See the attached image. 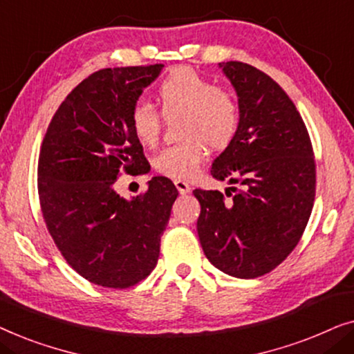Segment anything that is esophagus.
<instances>
[{
	"instance_id": "1",
	"label": "esophagus",
	"mask_w": 354,
	"mask_h": 354,
	"mask_svg": "<svg viewBox=\"0 0 354 354\" xmlns=\"http://www.w3.org/2000/svg\"><path fill=\"white\" fill-rule=\"evenodd\" d=\"M174 183H176L177 190H178V193H180V195H187V193L192 190V185L185 180H174Z\"/></svg>"
}]
</instances>
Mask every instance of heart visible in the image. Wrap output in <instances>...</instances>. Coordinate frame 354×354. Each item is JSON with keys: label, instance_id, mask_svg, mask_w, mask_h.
<instances>
[{"label": "heart", "instance_id": "obj_1", "mask_svg": "<svg viewBox=\"0 0 354 354\" xmlns=\"http://www.w3.org/2000/svg\"><path fill=\"white\" fill-rule=\"evenodd\" d=\"M156 101L166 119L180 115L177 133L183 138L153 158L154 171L164 177L188 180L207 158L209 148L224 151L239 135V101L230 91L219 88L190 67L169 72L156 86ZM160 115L147 101H137L130 109V129L145 147L158 143L162 129Z\"/></svg>", "mask_w": 354, "mask_h": 354}]
</instances>
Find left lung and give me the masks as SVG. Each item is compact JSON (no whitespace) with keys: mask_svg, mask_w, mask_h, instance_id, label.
Instances as JSON below:
<instances>
[{"mask_svg":"<svg viewBox=\"0 0 354 354\" xmlns=\"http://www.w3.org/2000/svg\"><path fill=\"white\" fill-rule=\"evenodd\" d=\"M239 95L235 142L211 176L229 180L225 194L196 188L198 236L209 263L239 279H256L298 245L316 196V161L297 106L277 82L239 61L222 64Z\"/></svg>","mask_w":354,"mask_h":354,"instance_id":"1","label":"left lung"}]
</instances>
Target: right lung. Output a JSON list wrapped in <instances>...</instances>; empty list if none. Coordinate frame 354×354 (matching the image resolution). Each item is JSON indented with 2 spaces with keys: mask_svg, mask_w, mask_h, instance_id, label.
Returning a JSON list of instances; mask_svg holds the SVG:
<instances>
[{
  "mask_svg": "<svg viewBox=\"0 0 354 354\" xmlns=\"http://www.w3.org/2000/svg\"><path fill=\"white\" fill-rule=\"evenodd\" d=\"M162 64L101 69L62 101L38 156L46 229L67 264L88 282L129 288L156 268L177 188L153 177L132 200L115 192L122 174L149 172L129 114Z\"/></svg>",
  "mask_w": 354,
  "mask_h": 354,
  "instance_id": "obj_1",
  "label": "right lung"
}]
</instances>
